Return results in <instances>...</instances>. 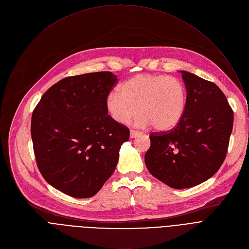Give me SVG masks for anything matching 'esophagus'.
<instances>
[{"instance_id":"34e87169","label":"esophagus","mask_w":249,"mask_h":249,"mask_svg":"<svg viewBox=\"0 0 249 249\" xmlns=\"http://www.w3.org/2000/svg\"><path fill=\"white\" fill-rule=\"evenodd\" d=\"M141 134H142V132L136 131V130H133V129L130 131V137H131V138H136V137L140 136Z\"/></svg>"}]
</instances>
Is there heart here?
<instances>
[{"instance_id":"b5f03b06","label":"heart","mask_w":249,"mask_h":249,"mask_svg":"<svg viewBox=\"0 0 249 249\" xmlns=\"http://www.w3.org/2000/svg\"><path fill=\"white\" fill-rule=\"evenodd\" d=\"M119 89L105 100L108 114L119 124H127L139 111L138 126L152 125L158 131H167L184 116L187 91L174 77L140 74L124 82Z\"/></svg>"}]
</instances>
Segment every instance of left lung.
<instances>
[{"label":"left lung","instance_id":"1","mask_svg":"<svg viewBox=\"0 0 249 249\" xmlns=\"http://www.w3.org/2000/svg\"><path fill=\"white\" fill-rule=\"evenodd\" d=\"M180 73L187 90L184 116L169 131L151 133L145 155L152 175L175 189L201 184L220 169L233 125V111L216 84Z\"/></svg>","mask_w":249,"mask_h":249}]
</instances>
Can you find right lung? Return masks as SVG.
Masks as SVG:
<instances>
[{"mask_svg": "<svg viewBox=\"0 0 249 249\" xmlns=\"http://www.w3.org/2000/svg\"><path fill=\"white\" fill-rule=\"evenodd\" d=\"M117 85L111 72L67 77L42 95L31 117L37 167L54 188L74 198L94 196L112 175L130 131L107 113Z\"/></svg>", "mask_w": 249, "mask_h": 249, "instance_id": "right-lung-1", "label": "right lung"}]
</instances>
